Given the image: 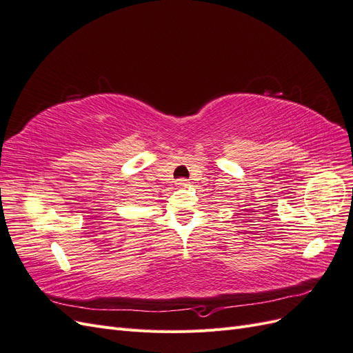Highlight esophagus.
I'll list each match as a JSON object with an SVG mask.
<instances>
[{"label": "esophagus", "instance_id": "1", "mask_svg": "<svg viewBox=\"0 0 353 353\" xmlns=\"http://www.w3.org/2000/svg\"><path fill=\"white\" fill-rule=\"evenodd\" d=\"M175 184H176V187H179V188H185V187L188 185V179H185V178H179V179H176V181H175Z\"/></svg>", "mask_w": 353, "mask_h": 353}]
</instances>
